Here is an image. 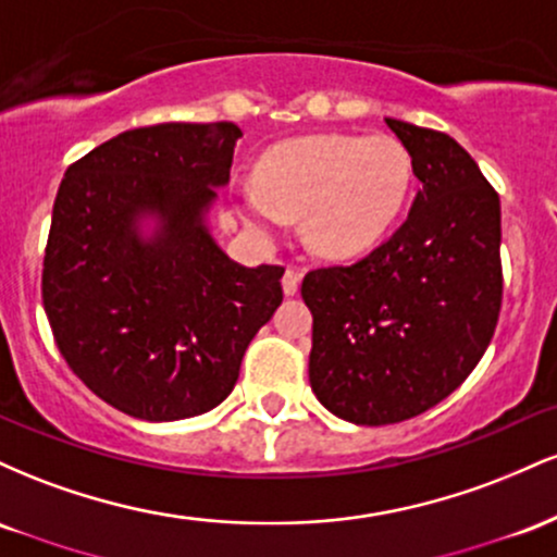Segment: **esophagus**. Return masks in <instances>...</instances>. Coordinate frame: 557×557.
Returning <instances> with one entry per match:
<instances>
[{
	"instance_id": "34e87169",
	"label": "esophagus",
	"mask_w": 557,
	"mask_h": 557,
	"mask_svg": "<svg viewBox=\"0 0 557 557\" xmlns=\"http://www.w3.org/2000/svg\"><path fill=\"white\" fill-rule=\"evenodd\" d=\"M300 277H304V274H300L298 270H293V267H287L285 274H283V293H285V296H296L298 287H300Z\"/></svg>"
}]
</instances>
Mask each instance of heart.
I'll use <instances>...</instances> for the list:
<instances>
[{"label":"heart","instance_id":"obj_1","mask_svg":"<svg viewBox=\"0 0 557 557\" xmlns=\"http://www.w3.org/2000/svg\"><path fill=\"white\" fill-rule=\"evenodd\" d=\"M413 162L395 136L293 138L261 159L259 185L238 212L261 238L304 216V240L324 259H350L380 243L406 209Z\"/></svg>","mask_w":557,"mask_h":557}]
</instances>
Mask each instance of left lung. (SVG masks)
I'll return each instance as SVG.
<instances>
[{
  "label": "left lung",
  "mask_w": 557,
  "mask_h": 557,
  "mask_svg": "<svg viewBox=\"0 0 557 557\" xmlns=\"http://www.w3.org/2000/svg\"><path fill=\"white\" fill-rule=\"evenodd\" d=\"M387 127L421 183L406 222L348 267L309 272V382L327 411L363 426L437 406L474 372L503 300L500 198L447 133Z\"/></svg>",
  "instance_id": "8db88e82"
}]
</instances>
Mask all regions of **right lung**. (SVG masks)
Wrapping results in <instances>:
<instances>
[{"mask_svg":"<svg viewBox=\"0 0 557 557\" xmlns=\"http://www.w3.org/2000/svg\"><path fill=\"white\" fill-rule=\"evenodd\" d=\"M233 123L136 127L70 164L41 298L83 385L144 421L190 419L233 393L283 304V267H243L207 225L233 168Z\"/></svg>","mask_w":557,"mask_h":557,"instance_id":"add662e5","label":"right lung"}]
</instances>
